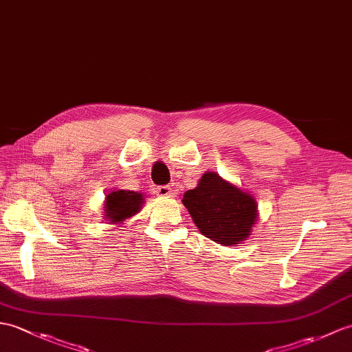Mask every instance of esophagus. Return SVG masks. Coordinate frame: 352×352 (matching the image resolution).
Here are the masks:
<instances>
[{"mask_svg":"<svg viewBox=\"0 0 352 352\" xmlns=\"http://www.w3.org/2000/svg\"><path fill=\"white\" fill-rule=\"evenodd\" d=\"M156 193L159 196H170L173 195V189H170L169 186H159L156 189Z\"/></svg>","mask_w":352,"mask_h":352,"instance_id":"obj_1","label":"esophagus"}]
</instances>
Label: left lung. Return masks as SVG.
Wrapping results in <instances>:
<instances>
[{
    "instance_id": "8db88e82",
    "label": "left lung",
    "mask_w": 352,
    "mask_h": 352,
    "mask_svg": "<svg viewBox=\"0 0 352 352\" xmlns=\"http://www.w3.org/2000/svg\"><path fill=\"white\" fill-rule=\"evenodd\" d=\"M182 202L201 234L225 246L241 244L258 219L255 198L210 170Z\"/></svg>"
}]
</instances>
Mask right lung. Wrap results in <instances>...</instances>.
<instances>
[{"label":"right lung","mask_w":352,"mask_h":352,"mask_svg":"<svg viewBox=\"0 0 352 352\" xmlns=\"http://www.w3.org/2000/svg\"><path fill=\"white\" fill-rule=\"evenodd\" d=\"M144 204L142 193L132 190H113L106 195L104 219L109 223H121L126 219L135 216Z\"/></svg>","instance_id":"right-lung-1"}]
</instances>
